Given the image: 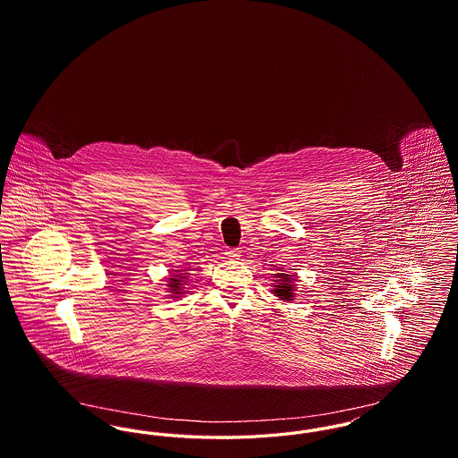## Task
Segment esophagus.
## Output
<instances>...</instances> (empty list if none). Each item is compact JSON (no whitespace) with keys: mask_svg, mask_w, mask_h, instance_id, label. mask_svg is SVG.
<instances>
[{"mask_svg":"<svg viewBox=\"0 0 458 458\" xmlns=\"http://www.w3.org/2000/svg\"><path fill=\"white\" fill-rule=\"evenodd\" d=\"M226 256H228L230 259H239L240 250L239 249H228V250H226Z\"/></svg>","mask_w":458,"mask_h":458,"instance_id":"esophagus-1","label":"esophagus"}]
</instances>
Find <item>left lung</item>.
<instances>
[{"mask_svg":"<svg viewBox=\"0 0 458 458\" xmlns=\"http://www.w3.org/2000/svg\"><path fill=\"white\" fill-rule=\"evenodd\" d=\"M276 280L275 282V288L271 290L276 297H280L282 301H293V295H295V284H293V278L292 275H284V273H278L275 275Z\"/></svg>","mask_w":458,"mask_h":458,"instance_id":"8db88e82","label":"left lung"}]
</instances>
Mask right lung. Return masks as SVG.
Listing matches in <instances>:
<instances>
[{"label":"right lung","mask_w":458,"mask_h":458,"mask_svg":"<svg viewBox=\"0 0 458 458\" xmlns=\"http://www.w3.org/2000/svg\"><path fill=\"white\" fill-rule=\"evenodd\" d=\"M176 273H180V271H176ZM183 280H187L185 273L174 275V278H168V292L172 293V295H170L172 299H178V295L185 293V292H182V290H183Z\"/></svg>","instance_id":"right-lung-1"}]
</instances>
